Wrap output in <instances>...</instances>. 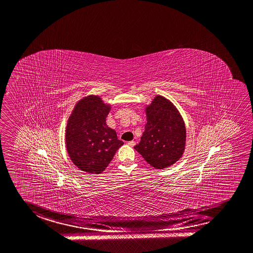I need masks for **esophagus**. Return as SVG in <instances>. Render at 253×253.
<instances>
[{
  "label": "esophagus",
  "instance_id": "esophagus-1",
  "mask_svg": "<svg viewBox=\"0 0 253 253\" xmlns=\"http://www.w3.org/2000/svg\"><path fill=\"white\" fill-rule=\"evenodd\" d=\"M127 144H128V145H129V146H131V147H133L134 145H136L135 141H129V142H128Z\"/></svg>",
  "mask_w": 253,
  "mask_h": 253
}]
</instances>
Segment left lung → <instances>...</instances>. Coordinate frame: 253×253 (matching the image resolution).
Masks as SVG:
<instances>
[{
	"instance_id": "1",
	"label": "left lung",
	"mask_w": 253,
	"mask_h": 253,
	"mask_svg": "<svg viewBox=\"0 0 253 253\" xmlns=\"http://www.w3.org/2000/svg\"><path fill=\"white\" fill-rule=\"evenodd\" d=\"M145 111V131L134 148L151 166L163 169L178 162L184 153L185 124L174 104L162 95L155 96Z\"/></svg>"
}]
</instances>
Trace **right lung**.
<instances>
[{
  "label": "right lung",
  "instance_id": "obj_1",
  "mask_svg": "<svg viewBox=\"0 0 253 253\" xmlns=\"http://www.w3.org/2000/svg\"><path fill=\"white\" fill-rule=\"evenodd\" d=\"M111 109L98 95H87L75 105L67 122L65 144L71 162L89 174L102 173L124 145L106 119Z\"/></svg>",
  "mask_w": 253,
  "mask_h": 253
}]
</instances>
